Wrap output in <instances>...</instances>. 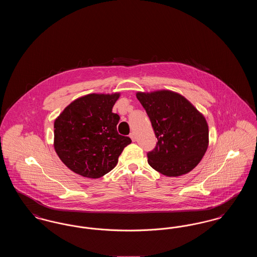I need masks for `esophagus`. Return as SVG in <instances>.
Wrapping results in <instances>:
<instances>
[{"instance_id": "esophagus-1", "label": "esophagus", "mask_w": 257, "mask_h": 257, "mask_svg": "<svg viewBox=\"0 0 257 257\" xmlns=\"http://www.w3.org/2000/svg\"><path fill=\"white\" fill-rule=\"evenodd\" d=\"M130 136V138H131V140L135 142L136 141V136H135L134 133H131V134L129 135Z\"/></svg>"}]
</instances>
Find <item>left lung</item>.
Instances as JSON below:
<instances>
[{
	"label": "left lung",
	"mask_w": 257,
	"mask_h": 257,
	"mask_svg": "<svg viewBox=\"0 0 257 257\" xmlns=\"http://www.w3.org/2000/svg\"><path fill=\"white\" fill-rule=\"evenodd\" d=\"M158 140L147 152L148 164L167 176H180L195 169L207 150L205 117L182 95L171 90L138 92Z\"/></svg>",
	"instance_id": "obj_1"
}]
</instances>
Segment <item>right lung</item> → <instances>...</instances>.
Returning a JSON list of instances; mask_svg holds the SVG:
<instances>
[{"label":"right lung","instance_id":"add662e5","mask_svg":"<svg viewBox=\"0 0 257 257\" xmlns=\"http://www.w3.org/2000/svg\"><path fill=\"white\" fill-rule=\"evenodd\" d=\"M118 97L119 93L87 94L69 104L55 120V150L75 173L88 178L105 175L131 144L116 130L119 115L112 107Z\"/></svg>","mask_w":257,"mask_h":257}]
</instances>
